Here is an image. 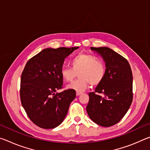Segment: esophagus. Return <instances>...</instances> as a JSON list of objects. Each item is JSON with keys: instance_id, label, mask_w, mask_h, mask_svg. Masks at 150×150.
I'll return each mask as SVG.
<instances>
[{"instance_id": "1", "label": "esophagus", "mask_w": 150, "mask_h": 150, "mask_svg": "<svg viewBox=\"0 0 150 150\" xmlns=\"http://www.w3.org/2000/svg\"><path fill=\"white\" fill-rule=\"evenodd\" d=\"M81 92H79V91H77V92H76V95L77 96H79L80 95H81Z\"/></svg>"}]
</instances>
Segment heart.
Returning a JSON list of instances; mask_svg holds the SVG:
<instances>
[{"label": "heart", "instance_id": "obj_1", "mask_svg": "<svg viewBox=\"0 0 150 150\" xmlns=\"http://www.w3.org/2000/svg\"><path fill=\"white\" fill-rule=\"evenodd\" d=\"M72 68L63 66L60 74L66 82H71L79 75V79L67 86V88L76 91H83L88 84L99 85L106 74V67L102 60L88 54H80L71 61Z\"/></svg>", "mask_w": 150, "mask_h": 150}]
</instances>
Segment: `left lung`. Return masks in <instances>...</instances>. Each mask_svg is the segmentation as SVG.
<instances>
[{"label": "left lung", "mask_w": 150, "mask_h": 150, "mask_svg": "<svg viewBox=\"0 0 150 150\" xmlns=\"http://www.w3.org/2000/svg\"><path fill=\"white\" fill-rule=\"evenodd\" d=\"M91 50L102 57L106 74L95 93L88 94L89 101L86 109L94 122L109 127L120 121L132 102V73L128 61L110 48L91 47Z\"/></svg>", "instance_id": "obj_1"}]
</instances>
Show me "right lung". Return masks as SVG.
I'll return each mask as SVG.
<instances>
[{
  "mask_svg": "<svg viewBox=\"0 0 150 150\" xmlns=\"http://www.w3.org/2000/svg\"><path fill=\"white\" fill-rule=\"evenodd\" d=\"M78 48H46L25 66L20 81V100L29 118L40 128L52 129L62 124L75 99V90L57 91L63 86L60 70L64 60Z\"/></svg>",
  "mask_w": 150,
  "mask_h": 150,
  "instance_id": "right-lung-1",
  "label": "right lung"
}]
</instances>
